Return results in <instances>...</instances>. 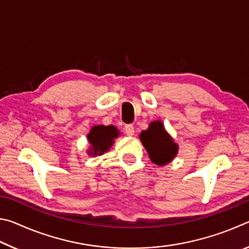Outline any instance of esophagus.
Listing matches in <instances>:
<instances>
[{"instance_id":"34e87169","label":"esophagus","mask_w":249,"mask_h":249,"mask_svg":"<svg viewBox=\"0 0 249 249\" xmlns=\"http://www.w3.org/2000/svg\"><path fill=\"white\" fill-rule=\"evenodd\" d=\"M124 130H125L126 135H128V136H133V135H134V126L132 124L125 125Z\"/></svg>"}]
</instances>
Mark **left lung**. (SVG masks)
<instances>
[{
  "label": "left lung",
  "instance_id": "1",
  "mask_svg": "<svg viewBox=\"0 0 249 249\" xmlns=\"http://www.w3.org/2000/svg\"><path fill=\"white\" fill-rule=\"evenodd\" d=\"M140 138L150 160L158 166L170 162L178 151V146L166 133L162 123L159 121L151 122L149 128L142 130Z\"/></svg>",
  "mask_w": 249,
  "mask_h": 249
}]
</instances>
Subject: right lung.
<instances>
[{"label":"right lung","instance_id":"right-lung-1","mask_svg":"<svg viewBox=\"0 0 249 249\" xmlns=\"http://www.w3.org/2000/svg\"><path fill=\"white\" fill-rule=\"evenodd\" d=\"M119 136V130L114 126L98 125L92 127L90 134L88 135V140L91 144L90 155H101L107 151L114 142V138Z\"/></svg>","mask_w":249,"mask_h":249}]
</instances>
